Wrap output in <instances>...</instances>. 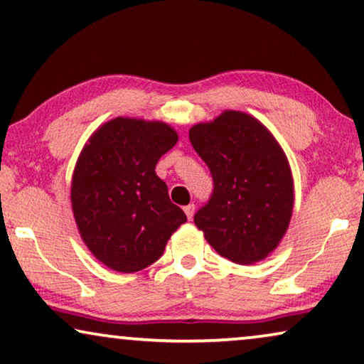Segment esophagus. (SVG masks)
<instances>
[{"label":"esophagus","instance_id":"1","mask_svg":"<svg viewBox=\"0 0 364 364\" xmlns=\"http://www.w3.org/2000/svg\"><path fill=\"white\" fill-rule=\"evenodd\" d=\"M183 212H186L188 220H192L193 213H196V205H193V203H188V205L183 207Z\"/></svg>","mask_w":364,"mask_h":364}]
</instances>
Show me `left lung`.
<instances>
[{
  "mask_svg": "<svg viewBox=\"0 0 364 364\" xmlns=\"http://www.w3.org/2000/svg\"><path fill=\"white\" fill-rule=\"evenodd\" d=\"M213 192L193 222L217 253L250 265L278 247L293 213V177L273 134L250 114L225 111L188 131Z\"/></svg>",
  "mask_w": 364,
  "mask_h": 364,
  "instance_id": "1",
  "label": "left lung"
}]
</instances>
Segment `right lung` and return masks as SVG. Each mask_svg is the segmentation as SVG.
Returning a JSON list of instances; mask_svg holds the SVG:
<instances>
[{"mask_svg": "<svg viewBox=\"0 0 364 364\" xmlns=\"http://www.w3.org/2000/svg\"><path fill=\"white\" fill-rule=\"evenodd\" d=\"M178 141L166 122L116 117L89 137L73 172L71 205L82 242L111 270L134 273L162 257L187 222L156 166Z\"/></svg>", "mask_w": 364, "mask_h": 364, "instance_id": "right-lung-1", "label": "right lung"}]
</instances>
